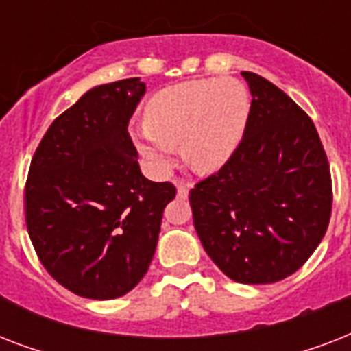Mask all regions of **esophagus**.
I'll return each instance as SVG.
<instances>
[{
  "label": "esophagus",
  "instance_id": "1",
  "mask_svg": "<svg viewBox=\"0 0 351 351\" xmlns=\"http://www.w3.org/2000/svg\"><path fill=\"white\" fill-rule=\"evenodd\" d=\"M176 197L187 198V197H189V189H187L186 186H178V187H176Z\"/></svg>",
  "mask_w": 351,
  "mask_h": 351
}]
</instances>
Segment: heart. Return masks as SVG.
I'll use <instances>...</instances> for the list:
<instances>
[{"instance_id":"b5f03b06","label":"heart","mask_w":351,"mask_h":351,"mask_svg":"<svg viewBox=\"0 0 351 351\" xmlns=\"http://www.w3.org/2000/svg\"><path fill=\"white\" fill-rule=\"evenodd\" d=\"M250 96L231 78L191 80L158 90L145 104V125L129 129L131 140L154 176L175 164V147L193 169H219L244 134Z\"/></svg>"}]
</instances>
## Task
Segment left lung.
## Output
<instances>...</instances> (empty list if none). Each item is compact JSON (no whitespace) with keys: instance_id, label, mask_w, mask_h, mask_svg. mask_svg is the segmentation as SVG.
<instances>
[{"instance_id":"8db88e82","label":"left lung","mask_w":351,"mask_h":351,"mask_svg":"<svg viewBox=\"0 0 351 351\" xmlns=\"http://www.w3.org/2000/svg\"><path fill=\"white\" fill-rule=\"evenodd\" d=\"M251 93L244 136L231 158L189 193L193 222L220 271L240 284L295 273L321 244L332 178L311 118L277 85L242 73Z\"/></svg>"}]
</instances>
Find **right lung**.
<instances>
[{
	"instance_id": "obj_1",
	"label": "right lung",
	"mask_w": 351,
	"mask_h": 351,
	"mask_svg": "<svg viewBox=\"0 0 351 351\" xmlns=\"http://www.w3.org/2000/svg\"><path fill=\"white\" fill-rule=\"evenodd\" d=\"M140 78L93 87L47 129L30 162L25 220L45 269L95 300L129 293L153 261L169 182H151L127 132Z\"/></svg>"
}]
</instances>
